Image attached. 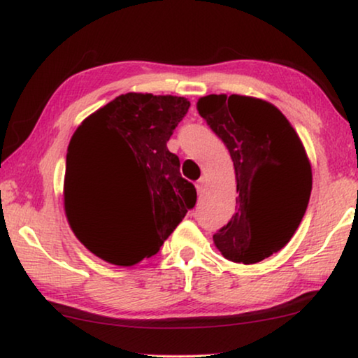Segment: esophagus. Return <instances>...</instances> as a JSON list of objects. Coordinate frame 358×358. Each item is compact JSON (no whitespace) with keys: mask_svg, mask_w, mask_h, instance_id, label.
Returning a JSON list of instances; mask_svg holds the SVG:
<instances>
[{"mask_svg":"<svg viewBox=\"0 0 358 358\" xmlns=\"http://www.w3.org/2000/svg\"><path fill=\"white\" fill-rule=\"evenodd\" d=\"M195 187H197L199 195H202L203 190H205V178H200V179L197 180V184H195Z\"/></svg>","mask_w":358,"mask_h":358,"instance_id":"obj_1","label":"esophagus"}]
</instances>
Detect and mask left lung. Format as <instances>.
<instances>
[{"instance_id": "8db88e82", "label": "left lung", "mask_w": 358, "mask_h": 358, "mask_svg": "<svg viewBox=\"0 0 358 358\" xmlns=\"http://www.w3.org/2000/svg\"><path fill=\"white\" fill-rule=\"evenodd\" d=\"M231 155L236 212L213 243L228 261L256 264L280 251L300 227L313 174L305 146L271 102L239 94H210L197 102Z\"/></svg>"}]
</instances>
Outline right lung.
I'll list each match as a JSON object with an SVG mask.
<instances>
[{"instance_id": "1", "label": "right lung", "mask_w": 358, "mask_h": 358, "mask_svg": "<svg viewBox=\"0 0 358 358\" xmlns=\"http://www.w3.org/2000/svg\"><path fill=\"white\" fill-rule=\"evenodd\" d=\"M189 107L185 97L127 92L86 117L73 134L63 187L65 213L75 236L102 261L129 267L155 256L195 205L194 184L180 176L179 158L166 146ZM109 164L134 172L149 194V218L129 232L92 217L82 200L85 176Z\"/></svg>"}]
</instances>
